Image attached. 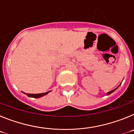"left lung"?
<instances>
[{
	"instance_id": "1",
	"label": "left lung",
	"mask_w": 134,
	"mask_h": 134,
	"mask_svg": "<svg viewBox=\"0 0 134 134\" xmlns=\"http://www.w3.org/2000/svg\"><path fill=\"white\" fill-rule=\"evenodd\" d=\"M120 85H121V84H120ZM120 85H119V86H118V87H117V88H115V89H113V90H112V91H109V92H108V93H107V95H109L110 94H111V93H113V92H114V91H115V90L118 89V87H119V86H120Z\"/></svg>"
}]
</instances>
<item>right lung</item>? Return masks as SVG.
I'll return each mask as SVG.
<instances>
[{"instance_id":"1","label":"right lung","mask_w":134,"mask_h":134,"mask_svg":"<svg viewBox=\"0 0 134 134\" xmlns=\"http://www.w3.org/2000/svg\"><path fill=\"white\" fill-rule=\"evenodd\" d=\"M49 92H51V91H48V92H46V93H39V94H28V93H27V95L28 96V97H29L35 98V99H37V98L42 97H43V96L46 95V94H48ZM24 93V94H26V93Z\"/></svg>"}]
</instances>
